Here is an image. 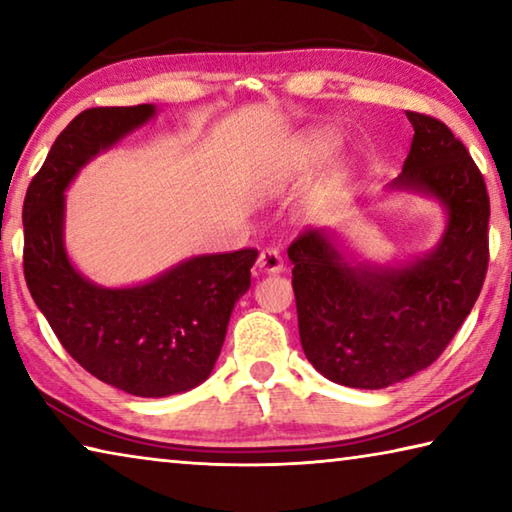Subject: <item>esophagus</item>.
Returning a JSON list of instances; mask_svg holds the SVG:
<instances>
[{
	"label": "esophagus",
	"instance_id": "obj_1",
	"mask_svg": "<svg viewBox=\"0 0 512 512\" xmlns=\"http://www.w3.org/2000/svg\"><path fill=\"white\" fill-rule=\"evenodd\" d=\"M257 268L262 273H280L284 268V259L280 255V250L275 248H264L257 257Z\"/></svg>",
	"mask_w": 512,
	"mask_h": 512
}]
</instances>
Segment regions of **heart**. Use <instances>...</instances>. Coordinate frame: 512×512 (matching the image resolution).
Returning a JSON list of instances; mask_svg holds the SVG:
<instances>
[{
    "mask_svg": "<svg viewBox=\"0 0 512 512\" xmlns=\"http://www.w3.org/2000/svg\"><path fill=\"white\" fill-rule=\"evenodd\" d=\"M336 137L327 131L311 133L305 140V153L311 160H325L336 151Z\"/></svg>",
    "mask_w": 512,
    "mask_h": 512,
    "instance_id": "obj_1",
    "label": "heart"
}]
</instances>
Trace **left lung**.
I'll return each mask as SVG.
<instances>
[{
	"instance_id": "left-lung-1",
	"label": "left lung",
	"mask_w": 512,
	"mask_h": 512,
	"mask_svg": "<svg viewBox=\"0 0 512 512\" xmlns=\"http://www.w3.org/2000/svg\"><path fill=\"white\" fill-rule=\"evenodd\" d=\"M413 142L391 185L438 198L447 228L406 266L350 264L325 230L291 241L300 343L320 375L386 388L436 361L479 298L488 271L490 198L465 144L443 121L406 110Z\"/></svg>"
}]
</instances>
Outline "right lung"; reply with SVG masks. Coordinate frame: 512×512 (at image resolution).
<instances>
[{
    "label": "right lung",
    "instance_id": "obj_1",
    "mask_svg": "<svg viewBox=\"0 0 512 512\" xmlns=\"http://www.w3.org/2000/svg\"><path fill=\"white\" fill-rule=\"evenodd\" d=\"M153 115L151 103L83 110L51 146L22 207L31 298L69 357L137 397L185 393L210 377L257 259L255 248L192 257L126 289L97 287L69 262L63 192L85 162Z\"/></svg>",
    "mask_w": 512,
    "mask_h": 512
}]
</instances>
